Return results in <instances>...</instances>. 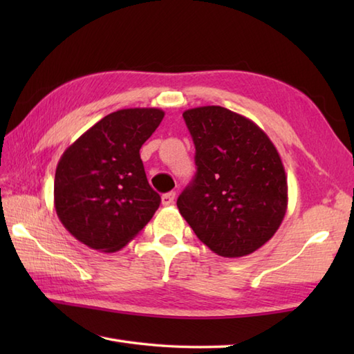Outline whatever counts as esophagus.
Instances as JSON below:
<instances>
[{"label": "esophagus", "instance_id": "1", "mask_svg": "<svg viewBox=\"0 0 354 354\" xmlns=\"http://www.w3.org/2000/svg\"><path fill=\"white\" fill-rule=\"evenodd\" d=\"M175 198H176V193H175V192H169V193L162 194V196H161V202H162V205H165V207L171 205L173 202H175Z\"/></svg>", "mask_w": 354, "mask_h": 354}]
</instances>
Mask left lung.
<instances>
[{
    "label": "left lung",
    "mask_w": 354,
    "mask_h": 354,
    "mask_svg": "<svg viewBox=\"0 0 354 354\" xmlns=\"http://www.w3.org/2000/svg\"><path fill=\"white\" fill-rule=\"evenodd\" d=\"M198 171L178 209L202 243L221 257L252 254L280 228L288 178L274 142L252 120L222 106L183 114Z\"/></svg>",
    "instance_id": "1"
}]
</instances>
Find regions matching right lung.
Returning <instances> with one entry per match:
<instances>
[{
  "label": "right lung",
  "mask_w": 354,
  "mask_h": 354,
  "mask_svg": "<svg viewBox=\"0 0 354 354\" xmlns=\"http://www.w3.org/2000/svg\"><path fill=\"white\" fill-rule=\"evenodd\" d=\"M162 118L158 108L120 109L66 147L56 167L55 208L79 242L115 252L152 219L161 198L147 183L140 149Z\"/></svg>",
  "instance_id": "1"
}]
</instances>
